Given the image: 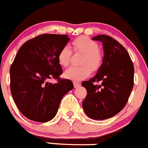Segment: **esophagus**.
Returning a JSON list of instances; mask_svg holds the SVG:
<instances>
[{
    "label": "esophagus",
    "instance_id": "esophagus-1",
    "mask_svg": "<svg viewBox=\"0 0 148 148\" xmlns=\"http://www.w3.org/2000/svg\"><path fill=\"white\" fill-rule=\"evenodd\" d=\"M80 86V83L79 82H74V88H77L79 87Z\"/></svg>",
    "mask_w": 148,
    "mask_h": 148
}]
</instances>
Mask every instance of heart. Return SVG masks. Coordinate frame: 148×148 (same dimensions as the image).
<instances>
[{
  "label": "heart",
  "instance_id": "heart-1",
  "mask_svg": "<svg viewBox=\"0 0 148 148\" xmlns=\"http://www.w3.org/2000/svg\"><path fill=\"white\" fill-rule=\"evenodd\" d=\"M72 46L75 52L84 54L80 62L82 66H72L68 69L64 73V76L67 79L73 81L82 80L90 75L91 70L97 71L100 69L103 55L99 49V44L96 41L86 36H82L73 40ZM71 55L72 51L70 46L68 45L62 46L58 54L60 65L63 67L69 66Z\"/></svg>",
  "mask_w": 148,
  "mask_h": 148
}]
</instances>
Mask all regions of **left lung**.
Wrapping results in <instances>:
<instances>
[{
	"instance_id": "8db88e82",
	"label": "left lung",
	"mask_w": 148,
	"mask_h": 148,
	"mask_svg": "<svg viewBox=\"0 0 148 148\" xmlns=\"http://www.w3.org/2000/svg\"><path fill=\"white\" fill-rule=\"evenodd\" d=\"M102 42V64L93 78L82 82L87 95L82 108L90 118L109 119L124 108L134 87V68L130 55L117 40L106 34L92 38ZM100 82V85L95 83Z\"/></svg>"
}]
</instances>
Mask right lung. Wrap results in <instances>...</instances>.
Wrapping results in <instances>:
<instances>
[{
	"label": "right lung",
	"mask_w": 148,
	"mask_h": 148,
	"mask_svg": "<svg viewBox=\"0 0 148 148\" xmlns=\"http://www.w3.org/2000/svg\"><path fill=\"white\" fill-rule=\"evenodd\" d=\"M70 40L67 35L42 34L21 46L10 67V89L14 102L26 118L46 122L55 116L62 97L74 88L61 79L58 54ZM54 79L56 84L48 82Z\"/></svg>",
	"instance_id": "right-lung-1"
}]
</instances>
